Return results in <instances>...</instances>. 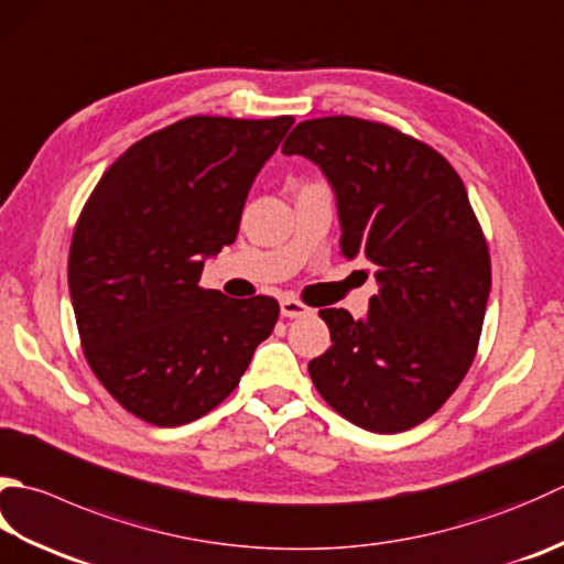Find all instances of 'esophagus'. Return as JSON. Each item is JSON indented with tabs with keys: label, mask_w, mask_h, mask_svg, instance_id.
Listing matches in <instances>:
<instances>
[{
	"label": "esophagus",
	"mask_w": 564,
	"mask_h": 564,
	"mask_svg": "<svg viewBox=\"0 0 564 564\" xmlns=\"http://www.w3.org/2000/svg\"><path fill=\"white\" fill-rule=\"evenodd\" d=\"M311 313H313L311 307L303 305L301 301H293V297H283V301H281V315L283 317H305Z\"/></svg>",
	"instance_id": "1"
}]
</instances>
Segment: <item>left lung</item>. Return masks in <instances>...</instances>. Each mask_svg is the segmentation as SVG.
Segmentation results:
<instances>
[{
  "label": "left lung",
  "instance_id": "8db88e82",
  "mask_svg": "<svg viewBox=\"0 0 564 564\" xmlns=\"http://www.w3.org/2000/svg\"><path fill=\"white\" fill-rule=\"evenodd\" d=\"M337 197L339 251L367 259L379 293L355 319L325 307L329 347L307 364L319 395L371 433L427 421L469 371L491 291V261L467 187L445 156L399 129L319 117L283 141Z\"/></svg>",
  "mask_w": 564,
  "mask_h": 564
}]
</instances>
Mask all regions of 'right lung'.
I'll return each instance as SVG.
<instances>
[{
  "instance_id": "add662e5",
  "label": "right lung",
  "mask_w": 564,
  "mask_h": 564,
  "mask_svg": "<svg viewBox=\"0 0 564 564\" xmlns=\"http://www.w3.org/2000/svg\"><path fill=\"white\" fill-rule=\"evenodd\" d=\"M293 117H187L109 165L73 231L68 285L85 359L141 421H197L237 389L279 303L197 285L237 239L249 187Z\"/></svg>"
}]
</instances>
